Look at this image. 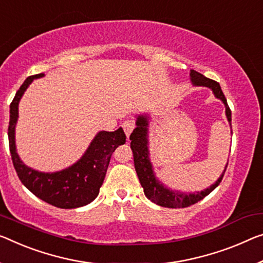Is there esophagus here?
Listing matches in <instances>:
<instances>
[{
  "mask_svg": "<svg viewBox=\"0 0 263 263\" xmlns=\"http://www.w3.org/2000/svg\"><path fill=\"white\" fill-rule=\"evenodd\" d=\"M122 128H123V130H124V133H126V135L128 137L129 135H130V133L133 132V129L135 128V122L133 120L124 121V122L122 123Z\"/></svg>",
  "mask_w": 263,
  "mask_h": 263,
  "instance_id": "34e87169",
  "label": "esophagus"
}]
</instances>
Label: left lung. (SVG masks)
I'll use <instances>...</instances> for the list:
<instances>
[{"mask_svg": "<svg viewBox=\"0 0 263 263\" xmlns=\"http://www.w3.org/2000/svg\"><path fill=\"white\" fill-rule=\"evenodd\" d=\"M191 79L193 81V83L196 84V86H204V87L211 88L216 98L220 99L222 102L224 103L226 115H227L230 127H232V110H230V108L227 103V99H226L224 94L221 90L220 84L217 83L216 81L205 78V76L200 74V72H197L196 70H191ZM147 127H148L147 116H139L136 121V128L130 134V140H132L130 148L133 151V155H134V165H135L137 176H139L140 183L143 187L144 195L147 196L152 202L161 205V207H167V208L189 207V205L195 204L202 199H204L205 196L209 195V194H211L214 189L221 183L228 163L226 165L224 172L220 176V179L217 180L213 185H211V187L204 189V191H202L200 193L183 194L179 192L169 191L168 188H165L164 185L161 184L159 181L156 180V177L152 169V163L149 162V157H148L149 153H148V147H147L148 144Z\"/></svg>", "mask_w": 263, "mask_h": 263, "instance_id": "1", "label": "left lung"}]
</instances>
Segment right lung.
Returning <instances> with one entry per match:
<instances>
[{"label":"right lung","mask_w":263,"mask_h":263,"mask_svg":"<svg viewBox=\"0 0 263 263\" xmlns=\"http://www.w3.org/2000/svg\"><path fill=\"white\" fill-rule=\"evenodd\" d=\"M43 75L41 72L27 78L10 103L8 139L11 161L21 182L39 199L58 208H79L90 203L99 195L112 153L119 145L126 143V134L122 128L115 132H100L86 154L64 171L49 174L28 168L20 160L15 149V124L18 115V102L31 81L42 78Z\"/></svg>","instance_id":"1"}]
</instances>
